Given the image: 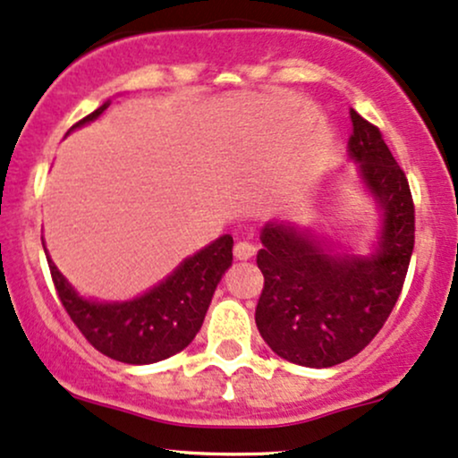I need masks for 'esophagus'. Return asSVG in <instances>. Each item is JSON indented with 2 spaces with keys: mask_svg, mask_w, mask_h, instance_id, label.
Returning a JSON list of instances; mask_svg holds the SVG:
<instances>
[{
  "mask_svg": "<svg viewBox=\"0 0 458 458\" xmlns=\"http://www.w3.org/2000/svg\"><path fill=\"white\" fill-rule=\"evenodd\" d=\"M256 253V247H253L250 241H239L234 245V258L236 260H250V258Z\"/></svg>",
  "mask_w": 458,
  "mask_h": 458,
  "instance_id": "34e87169",
  "label": "esophagus"
}]
</instances>
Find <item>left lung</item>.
Here are the masks:
<instances>
[{
	"mask_svg": "<svg viewBox=\"0 0 458 458\" xmlns=\"http://www.w3.org/2000/svg\"><path fill=\"white\" fill-rule=\"evenodd\" d=\"M350 157L382 211L369 256L337 253L294 224L262 228L258 268L264 288L256 327L275 354L324 369L365 350L393 311L414 251L410 183L376 125L350 110Z\"/></svg>",
	"mask_w": 458,
	"mask_h": 458,
	"instance_id": "1",
	"label": "left lung"
}]
</instances>
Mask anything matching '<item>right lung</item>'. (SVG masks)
I'll return each mask as SVG.
<instances>
[{"label":"right lung","mask_w":458,"mask_h":458,"mask_svg":"<svg viewBox=\"0 0 458 458\" xmlns=\"http://www.w3.org/2000/svg\"><path fill=\"white\" fill-rule=\"evenodd\" d=\"M104 102L72 130L98 119ZM44 245V243H42ZM233 236L224 234L205 250L185 258L164 282L142 296L123 302H102L81 296L47 253L48 268L64 310L96 350L128 365H151L185 350L205 322L219 279L233 264Z\"/></svg>","instance_id":"obj_1"}]
</instances>
